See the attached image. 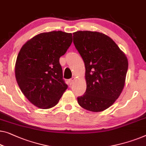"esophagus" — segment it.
Listing matches in <instances>:
<instances>
[{"label": "esophagus", "instance_id": "34e87169", "mask_svg": "<svg viewBox=\"0 0 146 146\" xmlns=\"http://www.w3.org/2000/svg\"><path fill=\"white\" fill-rule=\"evenodd\" d=\"M74 80H75V78H74V77H72V78H71V79H70V80H68V83H69L70 85H72V84Z\"/></svg>", "mask_w": 146, "mask_h": 146}]
</instances>
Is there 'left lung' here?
I'll return each mask as SVG.
<instances>
[{
    "instance_id": "left-lung-1",
    "label": "left lung",
    "mask_w": 146,
    "mask_h": 146,
    "mask_svg": "<svg viewBox=\"0 0 146 146\" xmlns=\"http://www.w3.org/2000/svg\"><path fill=\"white\" fill-rule=\"evenodd\" d=\"M73 42L86 68V91L78 97L82 108L100 112L119 98L128 70V59L111 38L98 31L73 33Z\"/></svg>"
}]
</instances>
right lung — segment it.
<instances>
[{
  "label": "right lung",
  "mask_w": 146,
  "mask_h": 146,
  "mask_svg": "<svg viewBox=\"0 0 146 146\" xmlns=\"http://www.w3.org/2000/svg\"><path fill=\"white\" fill-rule=\"evenodd\" d=\"M72 42L71 33L53 31L35 35L21 48L15 64L16 79L23 94L38 108L55 106L68 88L59 58Z\"/></svg>",
  "instance_id": "obj_1"
}]
</instances>
